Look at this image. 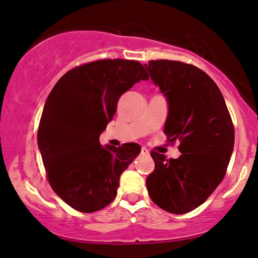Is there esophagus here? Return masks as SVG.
Here are the masks:
<instances>
[{
	"label": "esophagus",
	"instance_id": "esophagus-1",
	"mask_svg": "<svg viewBox=\"0 0 258 258\" xmlns=\"http://www.w3.org/2000/svg\"><path fill=\"white\" fill-rule=\"evenodd\" d=\"M141 154L142 155H149V151H148V149L147 148H142V149H141Z\"/></svg>",
	"mask_w": 258,
	"mask_h": 258
}]
</instances>
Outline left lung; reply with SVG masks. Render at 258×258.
Segmentation results:
<instances>
[{
  "mask_svg": "<svg viewBox=\"0 0 258 258\" xmlns=\"http://www.w3.org/2000/svg\"><path fill=\"white\" fill-rule=\"evenodd\" d=\"M168 102L164 134L179 141L181 156L151 151L155 170L148 176L150 199L161 209L182 215L201 206L223 179L234 150L235 132L216 83L202 70L178 61L144 64Z\"/></svg>",
  "mask_w": 258,
  "mask_h": 258,
  "instance_id": "8db88e82",
  "label": "left lung"
}]
</instances>
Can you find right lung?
<instances>
[{
  "label": "right lung",
  "mask_w": 258,
  "mask_h": 258,
  "mask_svg": "<svg viewBox=\"0 0 258 258\" xmlns=\"http://www.w3.org/2000/svg\"><path fill=\"white\" fill-rule=\"evenodd\" d=\"M149 79L129 59H100L76 67L57 81L45 101L37 144L51 188L81 213L103 209L117 195L119 176L139 156L137 143H100L118 98Z\"/></svg>",
  "instance_id": "1"
}]
</instances>
